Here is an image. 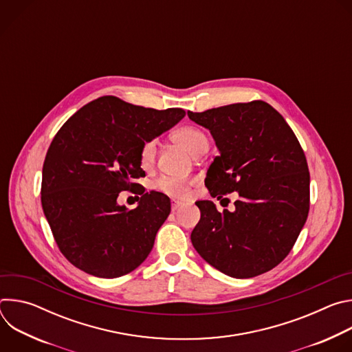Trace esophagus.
Returning <instances> with one entry per match:
<instances>
[{"mask_svg": "<svg viewBox=\"0 0 352 352\" xmlns=\"http://www.w3.org/2000/svg\"><path fill=\"white\" fill-rule=\"evenodd\" d=\"M181 206H182V204L179 202V200H173V204H171V210H173V212H175V210H178Z\"/></svg>", "mask_w": 352, "mask_h": 352, "instance_id": "34e87169", "label": "esophagus"}]
</instances>
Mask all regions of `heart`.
I'll list each match as a JSON object with an SVG mask.
<instances>
[{"instance_id":"b5f03b06","label":"heart","mask_w":352,"mask_h":352,"mask_svg":"<svg viewBox=\"0 0 352 352\" xmlns=\"http://www.w3.org/2000/svg\"><path fill=\"white\" fill-rule=\"evenodd\" d=\"M173 139L175 142H178L179 144H182L184 147H186L189 152L195 156L205 153L209 147V142H208L205 132L196 126H192V125H185V126L175 129L173 132ZM155 153H156V142L153 139L146 140L140 148L142 164L148 166L150 163H152L155 160ZM156 186L162 192H164L170 196L182 197V196L188 195V192L192 186V179L163 175L157 179Z\"/></svg>"}]
</instances>
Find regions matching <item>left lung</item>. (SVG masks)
Returning <instances> with one entry per match:
<instances>
[{
	"label": "left lung",
	"mask_w": 352,
	"mask_h": 352,
	"mask_svg": "<svg viewBox=\"0 0 352 352\" xmlns=\"http://www.w3.org/2000/svg\"><path fill=\"white\" fill-rule=\"evenodd\" d=\"M208 128L220 155L205 185L213 197L238 192L235 210L220 213L199 200L190 234L197 254L221 273L249 278L281 263L309 213V171L302 147L283 116L262 100L204 113L188 111ZM227 199V197H226Z\"/></svg>",
	"instance_id": "1"
}]
</instances>
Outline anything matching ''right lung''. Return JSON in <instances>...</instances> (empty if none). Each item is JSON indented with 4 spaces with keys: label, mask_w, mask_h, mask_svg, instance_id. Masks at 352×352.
I'll list each match as a JSON object with an SVG mask.
<instances>
[{
    "label": "right lung",
    "mask_w": 352,
    "mask_h": 352,
    "mask_svg": "<svg viewBox=\"0 0 352 352\" xmlns=\"http://www.w3.org/2000/svg\"><path fill=\"white\" fill-rule=\"evenodd\" d=\"M184 117L182 109H146L103 96L60 128L43 164L41 206L61 254L75 267L116 278L147 258L171 204L132 179L144 175L142 144ZM133 187L142 196L128 211L116 197Z\"/></svg>",
    "instance_id": "right-lung-1"
}]
</instances>
